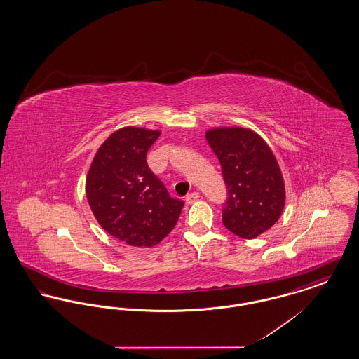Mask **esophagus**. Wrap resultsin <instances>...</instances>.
I'll return each instance as SVG.
<instances>
[{
	"label": "esophagus",
	"instance_id": "obj_1",
	"mask_svg": "<svg viewBox=\"0 0 359 359\" xmlns=\"http://www.w3.org/2000/svg\"><path fill=\"white\" fill-rule=\"evenodd\" d=\"M198 199H199V192H191V194H188L187 196H186V203L187 205H192Z\"/></svg>",
	"mask_w": 359,
	"mask_h": 359
}]
</instances>
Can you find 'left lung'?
<instances>
[{
	"instance_id": "8db88e82",
	"label": "left lung",
	"mask_w": 359,
	"mask_h": 359,
	"mask_svg": "<svg viewBox=\"0 0 359 359\" xmlns=\"http://www.w3.org/2000/svg\"><path fill=\"white\" fill-rule=\"evenodd\" d=\"M205 138L229 192L223 224L241 238H256L278 221L285 205L284 177L272 149L256 132L241 126L208 129Z\"/></svg>"
}]
</instances>
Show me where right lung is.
<instances>
[{"label": "right lung", "mask_w": 359, "mask_h": 359, "mask_svg": "<svg viewBox=\"0 0 359 359\" xmlns=\"http://www.w3.org/2000/svg\"><path fill=\"white\" fill-rule=\"evenodd\" d=\"M160 135L137 126L113 132L98 148L86 177V195L97 222L136 248H152L165 238L184 205L168 195L147 164V154Z\"/></svg>", "instance_id": "1"}]
</instances>
